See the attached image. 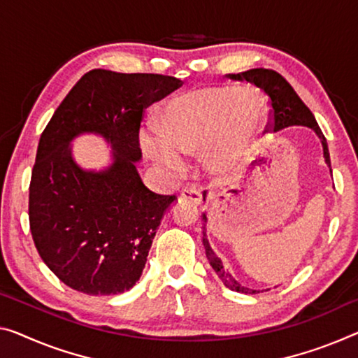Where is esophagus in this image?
Returning a JSON list of instances; mask_svg holds the SVG:
<instances>
[{
  "label": "esophagus",
  "mask_w": 358,
  "mask_h": 358,
  "mask_svg": "<svg viewBox=\"0 0 358 358\" xmlns=\"http://www.w3.org/2000/svg\"><path fill=\"white\" fill-rule=\"evenodd\" d=\"M180 196H182L184 200L195 203V205H200L201 203V194L200 190L195 189V187H185V189H182V192H180Z\"/></svg>",
  "instance_id": "1"
}]
</instances>
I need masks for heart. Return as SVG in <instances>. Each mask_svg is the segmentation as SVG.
Instances as JSON below:
<instances>
[{
    "label": "heart",
    "mask_w": 358,
    "mask_h": 358,
    "mask_svg": "<svg viewBox=\"0 0 358 358\" xmlns=\"http://www.w3.org/2000/svg\"><path fill=\"white\" fill-rule=\"evenodd\" d=\"M267 118L261 92L238 86H201L174 96L160 112V131L144 129L145 153L168 169H180V153L205 148L213 174L224 176L238 166L256 145Z\"/></svg>",
    "instance_id": "1"
}]
</instances>
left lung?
Wrapping results in <instances>:
<instances>
[{
    "mask_svg": "<svg viewBox=\"0 0 358 358\" xmlns=\"http://www.w3.org/2000/svg\"><path fill=\"white\" fill-rule=\"evenodd\" d=\"M229 78L232 80H246L250 83L256 85L257 87L266 92L271 99V115H268V122L266 124V129H272L273 133H277L280 129L288 128V126H309L318 137L322 139V145H323V155H325V162L328 163L329 169H331V162H329V152H328V144L325 136H323L322 129L318 128V124L313 118V115L304 102L301 101L299 96L296 94V91L291 87L287 80L283 78L282 75L277 73L275 70H268V69H251L246 71H241V73L236 75H227ZM206 192L203 194V200H205ZM203 217V245H205L206 250V257L210 261L211 267L214 268V272L217 273V277L222 280V283L227 287L229 289L236 291V293H245V294H256L259 291L246 288L243 285H240L236 280L230 275L229 271H225L222 266V261L216 256V252L211 250L210 243H208L206 238V214H201Z\"/></svg>",
    "mask_w": 358,
    "mask_h": 358,
    "instance_id": "obj_1",
    "label": "left lung"
}]
</instances>
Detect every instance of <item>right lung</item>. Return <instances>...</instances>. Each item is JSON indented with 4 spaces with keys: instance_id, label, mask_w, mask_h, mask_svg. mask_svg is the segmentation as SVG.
<instances>
[{
    "instance_id": "add662e5",
    "label": "right lung",
    "mask_w": 358,
    "mask_h": 358,
    "mask_svg": "<svg viewBox=\"0 0 358 358\" xmlns=\"http://www.w3.org/2000/svg\"><path fill=\"white\" fill-rule=\"evenodd\" d=\"M182 86L157 73L94 69L81 76L43 131L29 189L30 232L38 255L67 287L91 296L131 289L144 271L152 240L176 195L142 184L134 162L139 128L153 102ZM97 132L113 144L106 172H85L68 144Z\"/></svg>"
}]
</instances>
